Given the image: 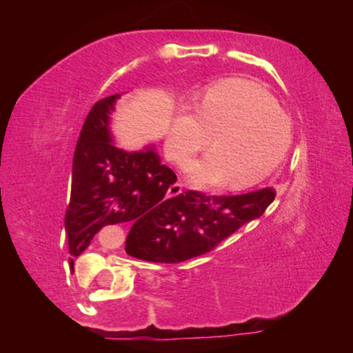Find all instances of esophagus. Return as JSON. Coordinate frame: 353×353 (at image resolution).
<instances>
[{
  "label": "esophagus",
  "mask_w": 353,
  "mask_h": 353,
  "mask_svg": "<svg viewBox=\"0 0 353 353\" xmlns=\"http://www.w3.org/2000/svg\"><path fill=\"white\" fill-rule=\"evenodd\" d=\"M179 194H182V185L181 184H172L171 188L168 189V196L169 197H177Z\"/></svg>",
  "instance_id": "obj_1"
}]
</instances>
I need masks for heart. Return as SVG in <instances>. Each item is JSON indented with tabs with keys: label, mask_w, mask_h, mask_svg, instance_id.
<instances>
[{
	"label": "heart",
	"mask_w": 353,
	"mask_h": 353,
	"mask_svg": "<svg viewBox=\"0 0 353 353\" xmlns=\"http://www.w3.org/2000/svg\"><path fill=\"white\" fill-rule=\"evenodd\" d=\"M212 137V151L185 169L189 182L210 188L228 181L230 189H245L265 181L282 164L292 131L264 88L228 79L204 92L199 111L179 109L165 148L174 163L184 165Z\"/></svg>",
	"instance_id": "heart-1"
}]
</instances>
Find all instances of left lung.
<instances>
[{
  "mask_svg": "<svg viewBox=\"0 0 353 353\" xmlns=\"http://www.w3.org/2000/svg\"><path fill=\"white\" fill-rule=\"evenodd\" d=\"M274 197V189L229 197L188 190L165 202L156 216L136 222L125 237V252L161 264L199 257L261 217Z\"/></svg>",
  "mask_w": 353,
  "mask_h": 353,
  "instance_id": "obj_1",
  "label": "left lung"
}]
</instances>
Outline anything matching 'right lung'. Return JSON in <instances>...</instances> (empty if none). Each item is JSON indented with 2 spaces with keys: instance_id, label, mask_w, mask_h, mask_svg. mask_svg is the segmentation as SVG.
Returning a JSON list of instances; mask_svg holds the SVG:
<instances>
[{
  "instance_id": "add662e5",
  "label": "right lung",
  "mask_w": 353,
  "mask_h": 353,
  "mask_svg": "<svg viewBox=\"0 0 353 353\" xmlns=\"http://www.w3.org/2000/svg\"><path fill=\"white\" fill-rule=\"evenodd\" d=\"M121 94L98 101L84 121L72 159L71 199L64 219L70 254L78 257L106 225L156 216L177 181L154 144L139 151L116 145L111 114ZM132 224V225H134Z\"/></svg>"
}]
</instances>
